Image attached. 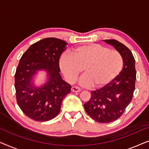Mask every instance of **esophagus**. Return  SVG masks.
<instances>
[{
	"label": "esophagus",
	"instance_id": "34e87169",
	"mask_svg": "<svg viewBox=\"0 0 149 149\" xmlns=\"http://www.w3.org/2000/svg\"><path fill=\"white\" fill-rule=\"evenodd\" d=\"M81 89L79 87L76 86H73L71 88V91H73V92H79V91H81Z\"/></svg>",
	"mask_w": 149,
	"mask_h": 149
}]
</instances>
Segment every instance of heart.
Wrapping results in <instances>:
<instances>
[{"instance_id":"obj_1","label":"heart","mask_w":149,"mask_h":149,"mask_svg":"<svg viewBox=\"0 0 149 149\" xmlns=\"http://www.w3.org/2000/svg\"><path fill=\"white\" fill-rule=\"evenodd\" d=\"M123 58L119 52L96 43L77 47L72 54H64L60 66L66 79L74 82L83 68L85 74L79 80L84 87L99 89L109 85L121 72Z\"/></svg>"}]
</instances>
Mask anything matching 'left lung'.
<instances>
[{
  "label": "left lung",
  "instance_id": "1",
  "mask_svg": "<svg viewBox=\"0 0 149 149\" xmlns=\"http://www.w3.org/2000/svg\"><path fill=\"white\" fill-rule=\"evenodd\" d=\"M119 53L123 67L119 74L109 85L91 91V98L84 104L89 117L99 123H111L121 117L132 101L135 89V60L129 49L118 40H103Z\"/></svg>",
  "mask_w": 149,
  "mask_h": 149
}]
</instances>
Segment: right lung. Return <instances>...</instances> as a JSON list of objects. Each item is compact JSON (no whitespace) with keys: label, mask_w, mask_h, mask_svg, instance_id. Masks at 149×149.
<instances>
[{"label":"right lung","mask_w":149,"mask_h":149,"mask_svg":"<svg viewBox=\"0 0 149 149\" xmlns=\"http://www.w3.org/2000/svg\"><path fill=\"white\" fill-rule=\"evenodd\" d=\"M67 45L59 38H43L32 44L20 59L15 74L16 99L23 113L34 121L54 119L63 99L70 93L71 85L62 79L59 66ZM40 71L46 72L47 79L36 86L34 79Z\"/></svg>","instance_id":"right-lung-1"}]
</instances>
